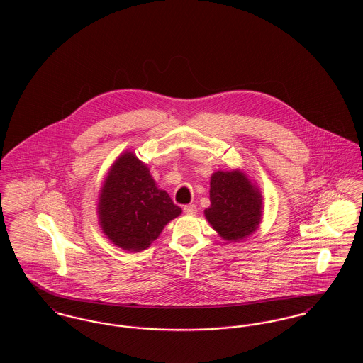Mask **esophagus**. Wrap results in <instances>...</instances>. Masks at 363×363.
Listing matches in <instances>:
<instances>
[{"instance_id":"obj_1","label":"esophagus","mask_w":363,"mask_h":363,"mask_svg":"<svg viewBox=\"0 0 363 363\" xmlns=\"http://www.w3.org/2000/svg\"><path fill=\"white\" fill-rule=\"evenodd\" d=\"M184 212H185L186 215H196L197 208H196L194 204H189V206H185V207H184Z\"/></svg>"}]
</instances>
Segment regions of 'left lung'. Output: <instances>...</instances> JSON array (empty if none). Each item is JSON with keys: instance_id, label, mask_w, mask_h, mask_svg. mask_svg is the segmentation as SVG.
<instances>
[{"instance_id": "left-lung-1", "label": "left lung", "mask_w": 363, "mask_h": 363, "mask_svg": "<svg viewBox=\"0 0 363 363\" xmlns=\"http://www.w3.org/2000/svg\"><path fill=\"white\" fill-rule=\"evenodd\" d=\"M209 185L211 207L204 215L225 241H242L259 228L262 196L246 174L219 170L212 174Z\"/></svg>"}]
</instances>
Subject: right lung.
Here are the masks:
<instances>
[{
  "instance_id": "right-lung-1",
  "label": "right lung",
  "mask_w": 363,
  "mask_h": 363,
  "mask_svg": "<svg viewBox=\"0 0 363 363\" xmlns=\"http://www.w3.org/2000/svg\"><path fill=\"white\" fill-rule=\"evenodd\" d=\"M181 212L133 152H123L113 163L101 189L98 215L104 235L114 245L141 252Z\"/></svg>"
}]
</instances>
